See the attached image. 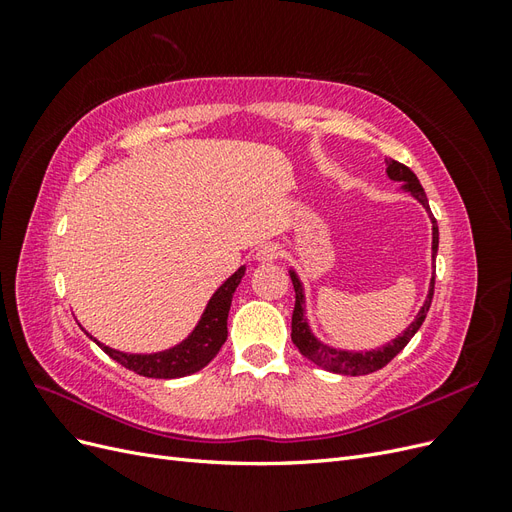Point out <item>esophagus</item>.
<instances>
[{
	"label": "esophagus",
	"mask_w": 512,
	"mask_h": 512,
	"mask_svg": "<svg viewBox=\"0 0 512 512\" xmlns=\"http://www.w3.org/2000/svg\"><path fill=\"white\" fill-rule=\"evenodd\" d=\"M277 258H280V247H277V245L265 243V245L258 247V252H256L258 262H275Z\"/></svg>",
	"instance_id": "esophagus-1"
}]
</instances>
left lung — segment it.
Returning a JSON list of instances; mask_svg holds the SVG:
<instances>
[{"label": "left lung", "mask_w": 512, "mask_h": 512, "mask_svg": "<svg viewBox=\"0 0 512 512\" xmlns=\"http://www.w3.org/2000/svg\"><path fill=\"white\" fill-rule=\"evenodd\" d=\"M386 175H389V179H393V181L404 183L401 188L410 192L429 213V220H431V258H436L438 256V239H440L438 222L431 215L429 200L425 196L421 181H418V177L412 173L408 166L399 164L395 160H386ZM288 273H290V280H292V286H294V312H292V342H294V346L299 348V352L305 356V359L316 363L318 367L333 371V374H346V376H365V374H371V371H378L386 363H391L395 356L408 346V342L414 337V333L421 329V324L425 322V316L429 312V305H431V299H433V284H436V275H431L425 303L421 305V309H418V314L408 324L406 331L399 333L393 339V342L384 344L382 348H376V350L352 352V350L333 348L329 344L320 342V339L314 335V331L309 329V320L305 316L307 307H305L303 282L299 280V275L294 269H290Z\"/></svg>", "instance_id": "1"}]
</instances>
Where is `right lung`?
Returning <instances> with one entry per match:
<instances>
[{"instance_id": "1", "label": "right lung", "mask_w": 512, "mask_h": 512, "mask_svg": "<svg viewBox=\"0 0 512 512\" xmlns=\"http://www.w3.org/2000/svg\"><path fill=\"white\" fill-rule=\"evenodd\" d=\"M245 275V265L239 267L235 273H232L228 280L211 294V299L205 307L203 316L196 322V327L192 333L183 339V342L170 346L160 352H149V354H134V352H121L111 346H106L94 335H85L111 356L113 361L123 365L126 369L134 371L138 376L145 378H162V380H173V378H183L196 374V371L203 369L205 365L211 363L215 354L220 352L224 346L226 337H228V312H230V303H232V294H235L237 286L241 284Z\"/></svg>"}]
</instances>
